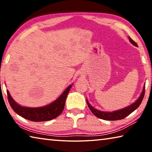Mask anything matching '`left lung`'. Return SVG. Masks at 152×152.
<instances>
[{"instance_id": "obj_1", "label": "left lung", "mask_w": 152, "mask_h": 152, "mask_svg": "<svg viewBox=\"0 0 152 152\" xmlns=\"http://www.w3.org/2000/svg\"><path fill=\"white\" fill-rule=\"evenodd\" d=\"M129 39L130 42L132 43L133 45H134L135 46H137V44L134 42V41L132 39V38L129 37ZM144 94H145V86H143V91L141 92L140 96L139 97V99L135 102H133V103L132 104H131L130 106H128L126 108H124V109L118 110H115V111L113 112H104L97 110L90 104L87 99L86 103L88 104V107H89L90 110H91L92 114L94 115L96 117L99 118V119L107 121H117L124 119L126 117H127L129 115H130L132 112L134 111L135 109H137L143 101Z\"/></svg>"}]
</instances>
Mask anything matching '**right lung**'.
Segmentation results:
<instances>
[{"mask_svg": "<svg viewBox=\"0 0 152 152\" xmlns=\"http://www.w3.org/2000/svg\"><path fill=\"white\" fill-rule=\"evenodd\" d=\"M72 85L69 86L56 101L50 104L42 107L31 108L20 106L14 101L9 91H7V97L9 104L14 111L24 119L35 122L46 121L55 119L62 113L65 106L67 95L70 91Z\"/></svg>", "mask_w": 152, "mask_h": 152, "instance_id": "obj_1", "label": "right lung"}]
</instances>
